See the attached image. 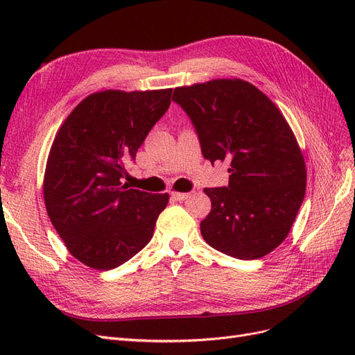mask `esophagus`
Masks as SVG:
<instances>
[{"label": "esophagus", "instance_id": "obj_1", "mask_svg": "<svg viewBox=\"0 0 355 355\" xmlns=\"http://www.w3.org/2000/svg\"><path fill=\"white\" fill-rule=\"evenodd\" d=\"M189 197H191L189 192H176V191L171 192V198L176 200V201H184V200H187Z\"/></svg>", "mask_w": 355, "mask_h": 355}]
</instances>
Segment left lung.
I'll list each match as a JSON object with an SVG mask.
<instances>
[{"label":"left lung","mask_w":355,"mask_h":355,"mask_svg":"<svg viewBox=\"0 0 355 355\" xmlns=\"http://www.w3.org/2000/svg\"><path fill=\"white\" fill-rule=\"evenodd\" d=\"M173 101L194 124L210 163L227 161L230 184L206 188L201 220L209 245L237 259H259L292 228L306 189L302 151L284 115L253 84L220 78L176 87Z\"/></svg>","instance_id":"left-lung-1"}]
</instances>
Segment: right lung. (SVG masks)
<instances>
[{"label":"right lung","instance_id":"obj_1","mask_svg":"<svg viewBox=\"0 0 355 355\" xmlns=\"http://www.w3.org/2000/svg\"><path fill=\"white\" fill-rule=\"evenodd\" d=\"M171 89L103 90L83 99L56 133L46 164L47 214L68 252L108 271L153 239L168 194L128 188L125 161L168 110Z\"/></svg>","mask_w":355,"mask_h":355}]
</instances>
